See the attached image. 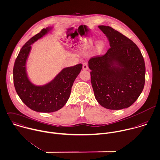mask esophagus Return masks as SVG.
Here are the masks:
<instances>
[{
	"mask_svg": "<svg viewBox=\"0 0 160 160\" xmlns=\"http://www.w3.org/2000/svg\"><path fill=\"white\" fill-rule=\"evenodd\" d=\"M82 69H88V63L85 62L82 64Z\"/></svg>",
	"mask_w": 160,
	"mask_h": 160,
	"instance_id": "obj_1",
	"label": "esophagus"
}]
</instances>
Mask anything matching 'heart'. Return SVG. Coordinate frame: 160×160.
I'll return each instance as SVG.
<instances>
[{
    "label": "heart",
    "mask_w": 160,
    "mask_h": 160,
    "mask_svg": "<svg viewBox=\"0 0 160 160\" xmlns=\"http://www.w3.org/2000/svg\"><path fill=\"white\" fill-rule=\"evenodd\" d=\"M91 43H92V42H91L90 43H89L88 44V45H91ZM99 47H102V46L103 45L102 42H99Z\"/></svg>",
    "instance_id": "heart-1"
}]
</instances>
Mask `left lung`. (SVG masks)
Wrapping results in <instances>:
<instances>
[{"label": "left lung", "mask_w": 160, "mask_h": 160, "mask_svg": "<svg viewBox=\"0 0 160 160\" xmlns=\"http://www.w3.org/2000/svg\"><path fill=\"white\" fill-rule=\"evenodd\" d=\"M109 42L104 55L89 61L91 84L100 105L110 110L131 106L141 94L145 81V64L137 45L110 27L100 25Z\"/></svg>", "instance_id": "8db88e82"}]
</instances>
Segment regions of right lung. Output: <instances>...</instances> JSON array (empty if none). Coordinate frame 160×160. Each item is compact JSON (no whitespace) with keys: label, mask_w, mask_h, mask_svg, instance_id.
I'll list each match as a JSON object with an SVG mask.
<instances>
[{"label":"right lung","mask_w":160,"mask_h":160,"mask_svg":"<svg viewBox=\"0 0 160 160\" xmlns=\"http://www.w3.org/2000/svg\"><path fill=\"white\" fill-rule=\"evenodd\" d=\"M52 28H43L31 38L22 48L13 69V84L22 101L30 109L39 112H53L61 109L69 98L74 81L82 65L64 68L48 84L37 86L28 79L26 73V61L31 45L47 34Z\"/></svg>","instance_id":"1"}]
</instances>
